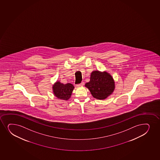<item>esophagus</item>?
Masks as SVG:
<instances>
[{
  "instance_id": "obj_1",
  "label": "esophagus",
  "mask_w": 160,
  "mask_h": 160,
  "mask_svg": "<svg viewBox=\"0 0 160 160\" xmlns=\"http://www.w3.org/2000/svg\"><path fill=\"white\" fill-rule=\"evenodd\" d=\"M84 85V82H82L81 84H79L77 86L78 87H82V86H83Z\"/></svg>"
}]
</instances>
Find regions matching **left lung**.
Instances as JSON below:
<instances>
[{
    "label": "left lung",
    "instance_id": "8db88e82",
    "mask_svg": "<svg viewBox=\"0 0 160 160\" xmlns=\"http://www.w3.org/2000/svg\"><path fill=\"white\" fill-rule=\"evenodd\" d=\"M94 98L97 99H106L112 94L115 89V82L112 76L107 72L93 71L90 77V81L85 84Z\"/></svg>",
    "mask_w": 160,
    "mask_h": 160
}]
</instances>
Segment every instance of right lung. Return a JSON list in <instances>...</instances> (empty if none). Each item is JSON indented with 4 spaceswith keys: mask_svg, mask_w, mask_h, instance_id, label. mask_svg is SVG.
<instances>
[{
    "mask_svg": "<svg viewBox=\"0 0 160 160\" xmlns=\"http://www.w3.org/2000/svg\"><path fill=\"white\" fill-rule=\"evenodd\" d=\"M53 92L56 97L60 99L68 100L72 95L74 87L71 83L63 84L57 81L53 85Z\"/></svg>",
    "mask_w": 160,
    "mask_h": 160,
    "instance_id": "1",
    "label": "right lung"
}]
</instances>
